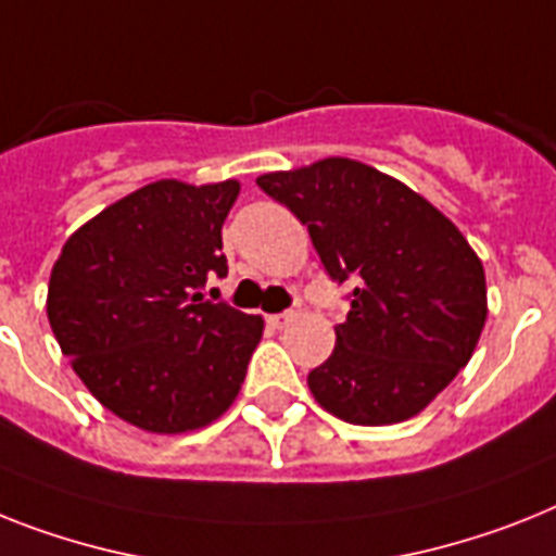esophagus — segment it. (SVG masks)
Returning a JSON list of instances; mask_svg holds the SVG:
<instances>
[{"label":"esophagus","instance_id":"1","mask_svg":"<svg viewBox=\"0 0 556 556\" xmlns=\"http://www.w3.org/2000/svg\"><path fill=\"white\" fill-rule=\"evenodd\" d=\"M292 320H295V312H292V309H283V312H275V315H267V324L273 329L289 327Z\"/></svg>","mask_w":556,"mask_h":556}]
</instances>
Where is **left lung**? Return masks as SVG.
<instances>
[{
	"label": "left lung",
	"mask_w": 556,
	"mask_h": 556,
	"mask_svg": "<svg viewBox=\"0 0 556 556\" xmlns=\"http://www.w3.org/2000/svg\"><path fill=\"white\" fill-rule=\"evenodd\" d=\"M258 187L309 229L334 283L355 281L315 401L357 426L417 415L469 364L485 324L483 264L409 187L352 159L267 173Z\"/></svg>",
	"instance_id": "8db88e82"
}]
</instances>
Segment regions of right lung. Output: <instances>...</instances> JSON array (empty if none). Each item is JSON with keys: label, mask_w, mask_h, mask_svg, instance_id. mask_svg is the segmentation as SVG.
<instances>
[{"label": "right lung", "mask_w": 556, "mask_h": 556, "mask_svg": "<svg viewBox=\"0 0 556 556\" xmlns=\"http://www.w3.org/2000/svg\"><path fill=\"white\" fill-rule=\"evenodd\" d=\"M236 199L238 181H155L76 229L53 264L59 346L96 401L144 432L213 424L244 383L264 320L201 295L227 275Z\"/></svg>", "instance_id": "add662e5"}]
</instances>
